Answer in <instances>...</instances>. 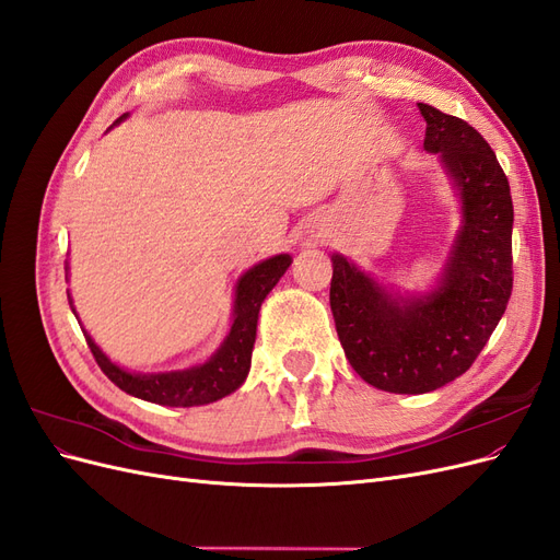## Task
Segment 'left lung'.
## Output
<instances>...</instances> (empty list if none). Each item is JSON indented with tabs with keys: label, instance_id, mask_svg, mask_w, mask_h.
<instances>
[{
	"label": "left lung",
	"instance_id": "1",
	"mask_svg": "<svg viewBox=\"0 0 560 560\" xmlns=\"http://www.w3.org/2000/svg\"><path fill=\"white\" fill-rule=\"evenodd\" d=\"M425 151L439 156L460 200L444 273L430 292L399 294L331 254L329 303L350 366L378 389L422 395L479 358L512 296L510 182L495 151L467 121L418 103Z\"/></svg>",
	"mask_w": 560,
	"mask_h": 560
}]
</instances>
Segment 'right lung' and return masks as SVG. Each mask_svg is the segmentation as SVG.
<instances>
[{"label":"right lung","mask_w":560,"mask_h":560,"mask_svg":"<svg viewBox=\"0 0 560 560\" xmlns=\"http://www.w3.org/2000/svg\"><path fill=\"white\" fill-rule=\"evenodd\" d=\"M128 114L118 118L121 124ZM114 124V126H116ZM292 266L290 254H276V257L264 259L257 266L241 276L235 284V301H233V319L226 338L202 364L177 369V371H159V374H135L124 366L114 364L107 354L100 350L93 338L83 331L89 341V348L97 366L105 371V376L121 387L124 393L161 406H202L222 399L238 389L252 364V348L257 338V322L261 303L273 290L278 280L284 276V270ZM72 306V296H70ZM72 313L77 315L74 306Z\"/></svg>","instance_id":"right-lung-1"}]
</instances>
